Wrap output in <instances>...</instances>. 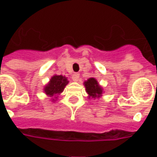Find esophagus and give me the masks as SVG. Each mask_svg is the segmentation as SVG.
<instances>
[{
    "mask_svg": "<svg viewBox=\"0 0 157 157\" xmlns=\"http://www.w3.org/2000/svg\"><path fill=\"white\" fill-rule=\"evenodd\" d=\"M71 79L73 82H78L79 79H80V75H79V74H77V73L73 74L71 76Z\"/></svg>",
    "mask_w": 157,
    "mask_h": 157,
    "instance_id": "obj_1",
    "label": "esophagus"
}]
</instances>
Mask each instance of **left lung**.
<instances>
[{"instance_id": "1", "label": "left lung", "mask_w": 157, "mask_h": 157, "mask_svg": "<svg viewBox=\"0 0 157 157\" xmlns=\"http://www.w3.org/2000/svg\"><path fill=\"white\" fill-rule=\"evenodd\" d=\"M83 84L85 86L86 92L88 94L87 98L89 99H98L102 96L103 88L94 77L87 79Z\"/></svg>"}]
</instances>
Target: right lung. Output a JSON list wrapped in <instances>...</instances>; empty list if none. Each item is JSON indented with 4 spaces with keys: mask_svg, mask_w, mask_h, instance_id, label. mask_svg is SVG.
I'll use <instances>...</instances> for the list:
<instances>
[{
    "mask_svg": "<svg viewBox=\"0 0 157 157\" xmlns=\"http://www.w3.org/2000/svg\"><path fill=\"white\" fill-rule=\"evenodd\" d=\"M69 83L67 77L61 75H55L52 76L49 82L44 86V92L46 95L51 98L52 102L57 100L58 96L61 93L66 85Z\"/></svg>",
    "mask_w": 157,
    "mask_h": 157,
    "instance_id": "add662e5",
    "label": "right lung"
}]
</instances>
